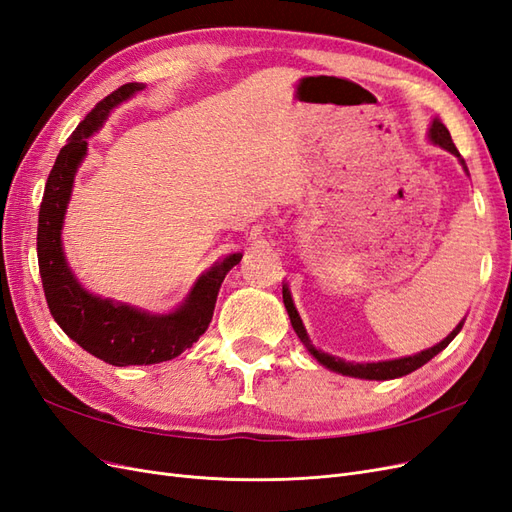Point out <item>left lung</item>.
<instances>
[{"instance_id":"8db88e82","label":"left lung","mask_w":512,"mask_h":512,"mask_svg":"<svg viewBox=\"0 0 512 512\" xmlns=\"http://www.w3.org/2000/svg\"><path fill=\"white\" fill-rule=\"evenodd\" d=\"M429 138H431V143H436V145H440L442 149L455 153V156L459 158V151H457V147H455V143H453L451 132L446 130V126H444V123H442L440 119H433L431 128H429ZM461 164H463V168H466V162L461 160ZM466 170H468V168H466ZM282 294H284V305H286V312H288V316H290L292 329H294V333L299 335L303 346H305L309 352H312V354L316 356V361L322 363L324 367H329V369L337 371V374L354 376V378H365V380H393V378H401V376H406V374H412L414 369L423 367L427 361L433 359V356H436L438 352H442L448 344H451L453 339H455V335H457V333L461 331V327H463V322H459L457 327H455V331H453L451 335H448L446 339H442L440 344H436V346L429 348V350L418 352V354H414V356H404V359L382 361V363H346V361L335 359V356L324 354V352H320V350H316V348L312 346V342H309V337H307V333H305V327H303V322H301V316H299V312H297V307H294V303H292L290 290H288L286 286L282 288Z\"/></svg>"}]
</instances>
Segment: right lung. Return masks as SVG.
Here are the masks:
<instances>
[{"mask_svg": "<svg viewBox=\"0 0 512 512\" xmlns=\"http://www.w3.org/2000/svg\"><path fill=\"white\" fill-rule=\"evenodd\" d=\"M141 83H126L100 100L61 147L46 179L38 215V267L51 316L83 350L108 365H153L170 361L192 348L213 318L215 299L226 273L239 265L241 254H230L211 271L198 277L188 301L162 316H151L130 305H117L89 294L66 265L61 250V226L72 194L76 168L87 153V138L117 104L128 100Z\"/></svg>", "mask_w": 512, "mask_h": 512, "instance_id": "right-lung-1", "label": "right lung"}]
</instances>
